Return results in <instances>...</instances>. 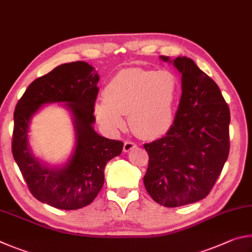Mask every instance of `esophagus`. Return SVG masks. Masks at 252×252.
Returning a JSON list of instances; mask_svg holds the SVG:
<instances>
[{
    "label": "esophagus",
    "mask_w": 252,
    "mask_h": 252,
    "mask_svg": "<svg viewBox=\"0 0 252 252\" xmlns=\"http://www.w3.org/2000/svg\"><path fill=\"white\" fill-rule=\"evenodd\" d=\"M136 147V144L133 142H125L124 144V152L125 153H128L130 152L131 149H134Z\"/></svg>",
    "instance_id": "1"
}]
</instances>
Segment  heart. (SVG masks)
<instances>
[{
  "label": "heart",
  "instance_id": "obj_1",
  "mask_svg": "<svg viewBox=\"0 0 252 252\" xmlns=\"http://www.w3.org/2000/svg\"><path fill=\"white\" fill-rule=\"evenodd\" d=\"M179 81L170 70L131 67L118 72L104 88V101L95 105V116L106 129L117 131L128 115L136 134L152 138L166 133L174 122Z\"/></svg>",
  "mask_w": 252,
  "mask_h": 252
}]
</instances>
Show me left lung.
<instances>
[{"instance_id": "1", "label": "left lung", "mask_w": 252, "mask_h": 252, "mask_svg": "<svg viewBox=\"0 0 252 252\" xmlns=\"http://www.w3.org/2000/svg\"><path fill=\"white\" fill-rule=\"evenodd\" d=\"M182 74V97L166 136L145 144L147 192L161 206L180 207L208 196L229 155L230 110L219 87L191 59L170 61Z\"/></svg>"}]
</instances>
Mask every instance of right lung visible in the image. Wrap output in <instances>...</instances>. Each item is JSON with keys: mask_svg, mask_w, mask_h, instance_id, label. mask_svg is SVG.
<instances>
[{"mask_svg": "<svg viewBox=\"0 0 252 252\" xmlns=\"http://www.w3.org/2000/svg\"><path fill=\"white\" fill-rule=\"evenodd\" d=\"M99 76L86 62L57 66L29 85L14 112L12 153L32 195L57 209L83 208L104 185L107 162L122 154L124 144L94 130V107ZM63 103L72 115L75 148L62 166H50L35 158L28 144L30 119L45 103Z\"/></svg>", "mask_w": 252, "mask_h": 252, "instance_id": "1", "label": "right lung"}]
</instances>
